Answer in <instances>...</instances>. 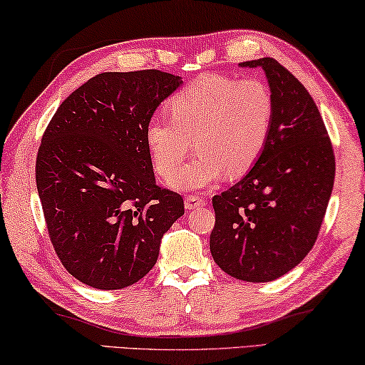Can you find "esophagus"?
Segmentation results:
<instances>
[{
    "label": "esophagus",
    "instance_id": "1",
    "mask_svg": "<svg viewBox=\"0 0 365 365\" xmlns=\"http://www.w3.org/2000/svg\"><path fill=\"white\" fill-rule=\"evenodd\" d=\"M184 205H186L187 210H195V208L205 205V199L199 195H187L186 199H184Z\"/></svg>",
    "mask_w": 365,
    "mask_h": 365
}]
</instances>
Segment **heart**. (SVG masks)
Instances as JSON below:
<instances>
[{
	"label": "heart",
	"instance_id": "obj_1",
	"mask_svg": "<svg viewBox=\"0 0 365 365\" xmlns=\"http://www.w3.org/2000/svg\"><path fill=\"white\" fill-rule=\"evenodd\" d=\"M168 118H153L145 142L160 178L181 190L213 187L230 175H247L265 152L274 97L265 81L204 74L166 101ZM196 142L200 157L183 161Z\"/></svg>",
	"mask_w": 365,
	"mask_h": 365
}]
</instances>
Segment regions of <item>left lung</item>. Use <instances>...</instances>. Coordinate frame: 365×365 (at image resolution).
Instances as JSON below:
<instances>
[{"mask_svg": "<svg viewBox=\"0 0 365 365\" xmlns=\"http://www.w3.org/2000/svg\"><path fill=\"white\" fill-rule=\"evenodd\" d=\"M265 71L274 97L270 139L257 165L213 195V260L249 283L273 282L317 241L334 182L330 135L306 87L273 58L241 63Z\"/></svg>", "mask_w": 365, "mask_h": 365, "instance_id": "1", "label": "left lung"}]
</instances>
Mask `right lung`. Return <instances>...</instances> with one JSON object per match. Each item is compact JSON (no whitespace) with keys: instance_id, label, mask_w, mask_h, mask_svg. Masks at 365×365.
<instances>
[{"instance_id":"right-lung-1","label":"right lung","mask_w":365,"mask_h":365,"mask_svg":"<svg viewBox=\"0 0 365 365\" xmlns=\"http://www.w3.org/2000/svg\"><path fill=\"white\" fill-rule=\"evenodd\" d=\"M181 83L158 69L101 73L59 105L41 135L35 181L48 236L83 284L139 282L184 215L182 197L155 182L145 142L155 110Z\"/></svg>"}]
</instances>
